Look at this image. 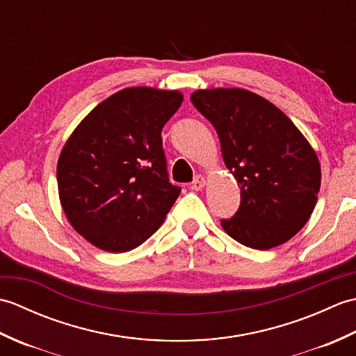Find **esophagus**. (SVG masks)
<instances>
[{
    "label": "esophagus",
    "mask_w": 356,
    "mask_h": 356,
    "mask_svg": "<svg viewBox=\"0 0 356 356\" xmlns=\"http://www.w3.org/2000/svg\"><path fill=\"white\" fill-rule=\"evenodd\" d=\"M205 184H207L205 177L197 176V177H195V179L193 180V184L190 185V188H191V190H194V191H199V190H202L203 186H205Z\"/></svg>",
    "instance_id": "esophagus-1"
}]
</instances>
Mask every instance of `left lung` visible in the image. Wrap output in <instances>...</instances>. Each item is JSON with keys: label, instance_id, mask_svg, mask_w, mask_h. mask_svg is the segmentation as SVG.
Returning <instances> with one entry per match:
<instances>
[{"label": "left lung", "instance_id": "8db88e82", "mask_svg": "<svg viewBox=\"0 0 356 356\" xmlns=\"http://www.w3.org/2000/svg\"><path fill=\"white\" fill-rule=\"evenodd\" d=\"M191 102L218 134L240 207L223 229L238 243L270 249L293 237L311 217L321 170L315 151L282 110L243 88L199 90Z\"/></svg>", "mask_w": 356, "mask_h": 356}]
</instances>
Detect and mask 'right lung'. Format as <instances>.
<instances>
[{"mask_svg":"<svg viewBox=\"0 0 356 356\" xmlns=\"http://www.w3.org/2000/svg\"><path fill=\"white\" fill-rule=\"evenodd\" d=\"M184 96L124 88L82 120L58 161L59 199L72 226L108 252H127L161 228L179 197L166 170L162 128Z\"/></svg>","mask_w":356,"mask_h":356,"instance_id":"obj_1","label":"right lung"}]
</instances>
